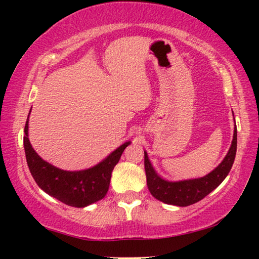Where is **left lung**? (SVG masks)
Returning <instances> with one entry per match:
<instances>
[{
	"label": "left lung",
	"mask_w": 259,
	"mask_h": 259,
	"mask_svg": "<svg viewBox=\"0 0 259 259\" xmlns=\"http://www.w3.org/2000/svg\"><path fill=\"white\" fill-rule=\"evenodd\" d=\"M236 142H238V139H236L235 126L233 140H232L229 152L225 155L224 160L211 172L200 178L185 179V181L178 182H169L161 178L153 168L146 151H144V155H145L144 164H145L147 187L151 194L162 202L178 205V207H187V205L199 202L209 193H211L214 188L221 185L222 182L229 175L235 159Z\"/></svg>",
	"instance_id": "obj_1"
}]
</instances>
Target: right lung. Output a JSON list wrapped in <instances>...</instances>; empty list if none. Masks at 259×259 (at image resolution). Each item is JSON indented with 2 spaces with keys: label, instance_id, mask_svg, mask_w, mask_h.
<instances>
[{
  "label": "right lung",
  "instance_id": "add662e5",
  "mask_svg": "<svg viewBox=\"0 0 259 259\" xmlns=\"http://www.w3.org/2000/svg\"><path fill=\"white\" fill-rule=\"evenodd\" d=\"M29 114L24 130V147L29 171L38 187L52 198L75 208H84L105 198L114 166L131 142L122 144L102 162L91 168L67 171L45 161L34 151L28 138Z\"/></svg>",
  "mask_w": 259,
  "mask_h": 259
}]
</instances>
